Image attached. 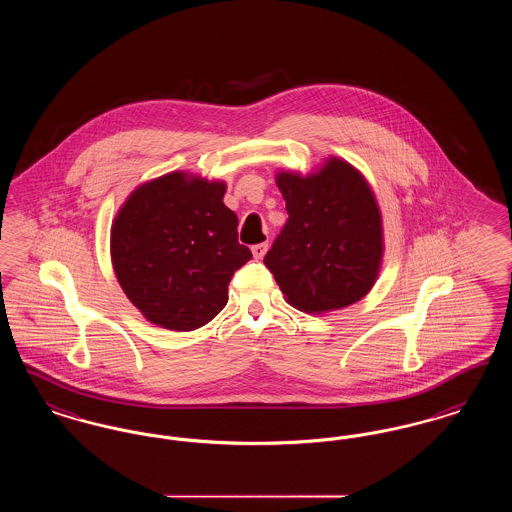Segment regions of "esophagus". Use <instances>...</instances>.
I'll use <instances>...</instances> for the list:
<instances>
[{
  "instance_id": "esophagus-1",
  "label": "esophagus",
  "mask_w": 512,
  "mask_h": 512,
  "mask_svg": "<svg viewBox=\"0 0 512 512\" xmlns=\"http://www.w3.org/2000/svg\"><path fill=\"white\" fill-rule=\"evenodd\" d=\"M267 249V242H263V244L253 245V247H251V253H253V257H255V259H263V257H265V253H267Z\"/></svg>"
}]
</instances>
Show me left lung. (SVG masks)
Instances as JSON below:
<instances>
[{
	"instance_id": "left-lung-1",
	"label": "left lung",
	"mask_w": 512,
	"mask_h": 512,
	"mask_svg": "<svg viewBox=\"0 0 512 512\" xmlns=\"http://www.w3.org/2000/svg\"><path fill=\"white\" fill-rule=\"evenodd\" d=\"M288 222L265 255L286 301L322 315L372 290L384 255L382 215L365 176L338 157L311 174L280 171Z\"/></svg>"
}]
</instances>
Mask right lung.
<instances>
[{
  "label": "right lung",
  "instance_id": "1",
  "mask_svg": "<svg viewBox=\"0 0 512 512\" xmlns=\"http://www.w3.org/2000/svg\"><path fill=\"white\" fill-rule=\"evenodd\" d=\"M224 192L220 180L176 171L122 203L111 226L113 270L149 322L190 332L224 309L232 274L251 259Z\"/></svg>",
  "mask_w": 512,
  "mask_h": 512
}]
</instances>
